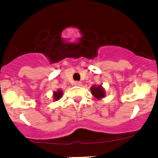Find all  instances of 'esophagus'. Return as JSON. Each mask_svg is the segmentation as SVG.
<instances>
[{
    "label": "esophagus",
    "mask_w": 158,
    "mask_h": 158,
    "mask_svg": "<svg viewBox=\"0 0 158 158\" xmlns=\"http://www.w3.org/2000/svg\"><path fill=\"white\" fill-rule=\"evenodd\" d=\"M74 85H77V86H79V85H82V82L80 81H75L74 82Z\"/></svg>",
    "instance_id": "1"
}]
</instances>
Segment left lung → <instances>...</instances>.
I'll list each match as a JSON object with an SVG mask.
<instances>
[{
    "label": "left lung",
    "mask_w": 158,
    "mask_h": 158,
    "mask_svg": "<svg viewBox=\"0 0 158 158\" xmlns=\"http://www.w3.org/2000/svg\"><path fill=\"white\" fill-rule=\"evenodd\" d=\"M91 92L96 98H102L105 97V90L102 89V85H93L91 88Z\"/></svg>",
    "instance_id": "left-lung-1"
}]
</instances>
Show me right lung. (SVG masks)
<instances>
[{
  "label": "right lung",
  "mask_w": 158,
  "mask_h": 158,
  "mask_svg": "<svg viewBox=\"0 0 158 158\" xmlns=\"http://www.w3.org/2000/svg\"><path fill=\"white\" fill-rule=\"evenodd\" d=\"M53 94H54L53 98H55L56 101H57V100H59L62 97V95H63V92H62L61 90H58L57 92H54Z\"/></svg>",
  "instance_id": "1"
}]
</instances>
